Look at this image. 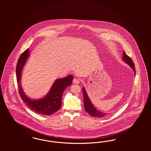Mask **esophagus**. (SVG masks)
I'll return each mask as SVG.
<instances>
[{
    "mask_svg": "<svg viewBox=\"0 0 151 151\" xmlns=\"http://www.w3.org/2000/svg\"><path fill=\"white\" fill-rule=\"evenodd\" d=\"M73 82L74 83L78 84V83H80V80L78 78H73Z\"/></svg>",
    "mask_w": 151,
    "mask_h": 151,
    "instance_id": "obj_1",
    "label": "esophagus"
}]
</instances>
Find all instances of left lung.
I'll use <instances>...</instances> for the list:
<instances>
[{"label":"left lung","mask_w":151,"mask_h":151,"mask_svg":"<svg viewBox=\"0 0 151 151\" xmlns=\"http://www.w3.org/2000/svg\"><path fill=\"white\" fill-rule=\"evenodd\" d=\"M123 60L124 61L128 64L134 70V73L136 74V70L134 68V64L132 61V59L126 54V52L124 51L123 53ZM82 92H83V101H84V108L85 110L87 112L88 114L92 117H103L105 116L107 114L101 112L100 111L96 110V109L93 107V105L92 104L91 102L89 99L88 97L87 96V92L86 91L84 87L82 88Z\"/></svg>","instance_id":"8db88e82"}]
</instances>
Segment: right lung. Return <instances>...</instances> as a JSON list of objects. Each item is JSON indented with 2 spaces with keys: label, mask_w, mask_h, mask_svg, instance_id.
<instances>
[{
  "label": "right lung",
  "mask_w": 151,
  "mask_h": 151,
  "mask_svg": "<svg viewBox=\"0 0 151 151\" xmlns=\"http://www.w3.org/2000/svg\"><path fill=\"white\" fill-rule=\"evenodd\" d=\"M29 55V49L28 48L20 55L17 65L16 74L20 96L26 105L37 114L42 115L53 114L60 109L63 93L65 89L71 85L73 76L70 75L66 78L57 80L47 96L39 100H32L25 95L20 82L22 70Z\"/></svg>",
  "instance_id": "add662e5"
}]
</instances>
